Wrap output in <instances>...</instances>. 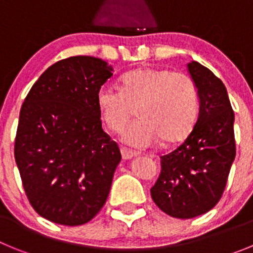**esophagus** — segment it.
<instances>
[{"label":"esophagus","instance_id":"34e87169","mask_svg":"<svg viewBox=\"0 0 253 253\" xmlns=\"http://www.w3.org/2000/svg\"><path fill=\"white\" fill-rule=\"evenodd\" d=\"M120 152H122L123 160H131V158L137 157V156H138V154L135 153V152L128 151V149H125V148H122V149H120Z\"/></svg>","mask_w":253,"mask_h":253}]
</instances>
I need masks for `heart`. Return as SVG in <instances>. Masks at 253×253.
<instances>
[{"mask_svg": "<svg viewBox=\"0 0 253 253\" xmlns=\"http://www.w3.org/2000/svg\"><path fill=\"white\" fill-rule=\"evenodd\" d=\"M96 105L102 122L115 133L124 129L137 109L138 122L122 135L123 142L134 148H148L160 138L165 144L186 139L199 115V95L193 80L152 67L122 76L119 92L101 87Z\"/></svg>", "mask_w": 253, "mask_h": 253, "instance_id": "heart-1", "label": "heart"}]
</instances>
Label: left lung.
I'll list each match as a JSON object with an SVG mask.
<instances>
[{"label": "left lung", "mask_w": 253, "mask_h": 253, "mask_svg": "<svg viewBox=\"0 0 253 253\" xmlns=\"http://www.w3.org/2000/svg\"><path fill=\"white\" fill-rule=\"evenodd\" d=\"M186 68L198 90V120L185 142L161 157V175L151 189L156 205L178 219L195 218L215 207L236 157L227 88L199 62H189Z\"/></svg>", "instance_id": "left-lung-1"}]
</instances>
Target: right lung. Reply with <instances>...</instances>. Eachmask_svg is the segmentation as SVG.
Returning <instances> with one entry per match:
<instances>
[{
  "label": "right lung",
  "instance_id": "1",
  "mask_svg": "<svg viewBox=\"0 0 253 253\" xmlns=\"http://www.w3.org/2000/svg\"><path fill=\"white\" fill-rule=\"evenodd\" d=\"M113 67L88 55L59 60L33 84L20 110L15 161L31 207L62 225L99 213L122 161L102 130L96 95Z\"/></svg>",
  "mask_w": 253,
  "mask_h": 253
}]
</instances>
